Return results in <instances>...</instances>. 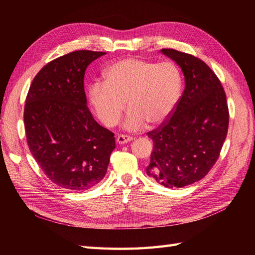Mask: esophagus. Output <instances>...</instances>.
Segmentation results:
<instances>
[{"label": "esophagus", "mask_w": 255, "mask_h": 255, "mask_svg": "<svg viewBox=\"0 0 255 255\" xmlns=\"http://www.w3.org/2000/svg\"><path fill=\"white\" fill-rule=\"evenodd\" d=\"M116 140H117V143H119V144H125V143L132 141L133 137L128 136V135H119V136H117V139Z\"/></svg>", "instance_id": "obj_1"}]
</instances>
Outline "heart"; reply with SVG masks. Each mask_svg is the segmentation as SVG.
Instances as JSON below:
<instances>
[{"mask_svg": "<svg viewBox=\"0 0 255 255\" xmlns=\"http://www.w3.org/2000/svg\"><path fill=\"white\" fill-rule=\"evenodd\" d=\"M182 80L177 68L168 61L154 64L139 58L115 61L103 72V83L88 89L89 103L106 127L118 123L127 105L129 109L125 128L137 130L148 122L165 123L180 101Z\"/></svg>", "mask_w": 255, "mask_h": 255, "instance_id": "heart-1", "label": "heart"}]
</instances>
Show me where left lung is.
Instances as JSON below:
<instances>
[{
  "label": "left lung",
  "mask_w": 255,
  "mask_h": 255,
  "mask_svg": "<svg viewBox=\"0 0 255 255\" xmlns=\"http://www.w3.org/2000/svg\"><path fill=\"white\" fill-rule=\"evenodd\" d=\"M160 52L182 69L185 89L171 117L148 133L154 145L146 174L180 188L203 179L218 159L229 109L225 89L204 61L173 49Z\"/></svg>",
  "instance_id": "left-lung-1"
}]
</instances>
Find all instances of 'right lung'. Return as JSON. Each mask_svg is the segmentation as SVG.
<instances>
[{"mask_svg": "<svg viewBox=\"0 0 255 255\" xmlns=\"http://www.w3.org/2000/svg\"><path fill=\"white\" fill-rule=\"evenodd\" d=\"M104 52L74 51L37 73L25 100L30 153L57 186L87 190L106 174L116 148L114 133L94 119L84 90L86 68Z\"/></svg>", "mask_w": 255, "mask_h": 255, "instance_id": "add662e5", "label": "right lung"}]
</instances>
